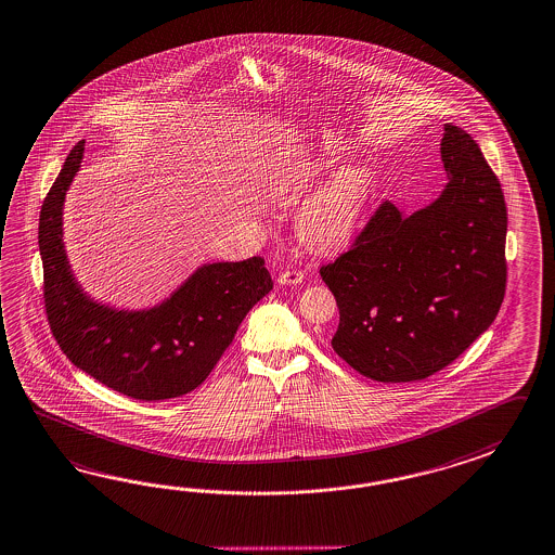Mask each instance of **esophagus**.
Returning a JSON list of instances; mask_svg holds the SVG:
<instances>
[{"label": "esophagus", "instance_id": "obj_1", "mask_svg": "<svg viewBox=\"0 0 555 555\" xmlns=\"http://www.w3.org/2000/svg\"><path fill=\"white\" fill-rule=\"evenodd\" d=\"M302 279H305V272L302 271H284L279 274L276 283L288 286V284L302 283Z\"/></svg>", "mask_w": 555, "mask_h": 555}]
</instances>
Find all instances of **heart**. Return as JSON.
I'll return each mask as SVG.
<instances>
[{"label": "heart", "mask_w": 555, "mask_h": 555, "mask_svg": "<svg viewBox=\"0 0 555 555\" xmlns=\"http://www.w3.org/2000/svg\"><path fill=\"white\" fill-rule=\"evenodd\" d=\"M333 149V139L322 137L319 155L324 157ZM296 172L283 169L274 177V186L291 189ZM374 193V172L362 160H352L338 167L322 181L296 210L295 227L300 241L314 250H336L352 241L366 215Z\"/></svg>", "instance_id": "1"}]
</instances>
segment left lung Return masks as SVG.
<instances>
[{"label":"left lung","instance_id":"obj_1","mask_svg":"<svg viewBox=\"0 0 555 555\" xmlns=\"http://www.w3.org/2000/svg\"><path fill=\"white\" fill-rule=\"evenodd\" d=\"M448 183L406 215L384 201L354 247L322 267L340 322L336 354L378 383H414L490 328L505 293L507 210L478 143L443 125Z\"/></svg>","mask_w":555,"mask_h":555}]
</instances>
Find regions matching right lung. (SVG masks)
I'll use <instances>...</instances> for the list:
<instances>
[{
  "instance_id": "right-lung-1",
  "label": "right lung",
  "mask_w": 555,
  "mask_h": 555,
  "mask_svg": "<svg viewBox=\"0 0 555 555\" xmlns=\"http://www.w3.org/2000/svg\"><path fill=\"white\" fill-rule=\"evenodd\" d=\"M83 151V141L72 149L39 215L51 333L77 369L115 392L145 402L186 395L209 376L248 310L271 293V274L260 257L207 262L155 307L98 302L77 283L63 245V205Z\"/></svg>"
}]
</instances>
